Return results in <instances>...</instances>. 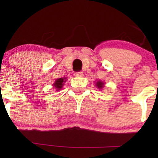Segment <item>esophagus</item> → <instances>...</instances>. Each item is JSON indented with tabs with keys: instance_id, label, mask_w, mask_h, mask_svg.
<instances>
[{
	"instance_id": "1",
	"label": "esophagus",
	"mask_w": 158,
	"mask_h": 158,
	"mask_svg": "<svg viewBox=\"0 0 158 158\" xmlns=\"http://www.w3.org/2000/svg\"><path fill=\"white\" fill-rule=\"evenodd\" d=\"M74 75H75V77H83V72H76L75 73H74Z\"/></svg>"
}]
</instances>
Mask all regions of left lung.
I'll return each mask as SVG.
<instances>
[{
	"label": "left lung",
	"mask_w": 158,
	"mask_h": 158,
	"mask_svg": "<svg viewBox=\"0 0 158 158\" xmlns=\"http://www.w3.org/2000/svg\"><path fill=\"white\" fill-rule=\"evenodd\" d=\"M96 85H97V86L99 88H102V87H103V85H104V83H103L102 81H97V84H96Z\"/></svg>",
	"instance_id": "left-lung-1"
}]
</instances>
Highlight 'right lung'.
<instances>
[{
	"label": "right lung",
	"mask_w": 158,
	"mask_h": 158,
	"mask_svg": "<svg viewBox=\"0 0 158 158\" xmlns=\"http://www.w3.org/2000/svg\"><path fill=\"white\" fill-rule=\"evenodd\" d=\"M65 79H66L65 78H60V79H58L57 80L55 81V83H54V86H55V88H57L58 90L61 89V88H62V85H64Z\"/></svg>",
	"instance_id": "obj_1"
}]
</instances>
